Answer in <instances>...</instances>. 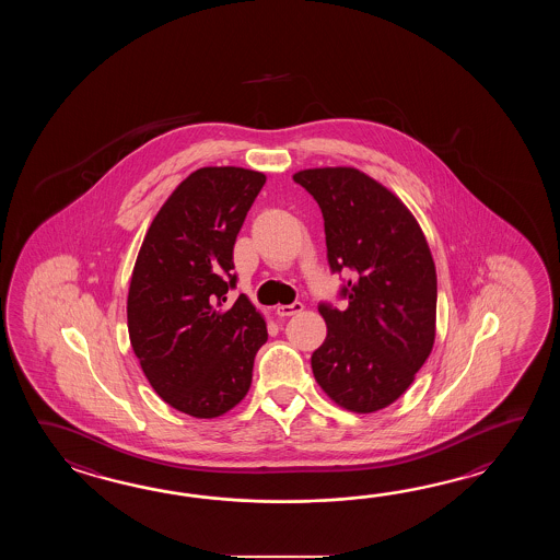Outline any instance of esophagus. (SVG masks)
<instances>
[{"mask_svg":"<svg viewBox=\"0 0 560 560\" xmlns=\"http://www.w3.org/2000/svg\"><path fill=\"white\" fill-rule=\"evenodd\" d=\"M302 310H304V304L296 300V302H292V304H280V306L276 308V314L284 318V316H294V314H300Z\"/></svg>","mask_w":560,"mask_h":560,"instance_id":"esophagus-1","label":"esophagus"}]
</instances>
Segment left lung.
<instances>
[{
    "mask_svg": "<svg viewBox=\"0 0 560 560\" xmlns=\"http://www.w3.org/2000/svg\"><path fill=\"white\" fill-rule=\"evenodd\" d=\"M318 202L326 258L342 278L345 308L320 302L328 334L312 372L334 402L352 412L393 405L434 345L436 270L429 244L393 191L354 167L294 174Z\"/></svg>",
    "mask_w": 560,
    "mask_h": 560,
    "instance_id": "8db88e82",
    "label": "left lung"
}]
</instances>
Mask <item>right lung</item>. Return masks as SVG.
<instances>
[{
  "instance_id": "right-lung-1",
  "label": "right lung",
  "mask_w": 560,
  "mask_h": 560,
  "mask_svg": "<svg viewBox=\"0 0 560 560\" xmlns=\"http://www.w3.org/2000/svg\"><path fill=\"white\" fill-rule=\"evenodd\" d=\"M266 176L200 167L167 198L143 238L128 294L131 348L158 396L214 418L246 396L264 318L240 294L234 244Z\"/></svg>"
}]
</instances>
